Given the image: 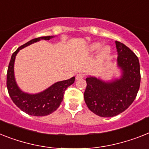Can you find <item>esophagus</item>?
<instances>
[{
    "label": "esophagus",
    "instance_id": "obj_1",
    "mask_svg": "<svg viewBox=\"0 0 149 149\" xmlns=\"http://www.w3.org/2000/svg\"><path fill=\"white\" fill-rule=\"evenodd\" d=\"M83 77H84V74H83V73H78V74H77V76H76V79H77V80L83 79Z\"/></svg>",
    "mask_w": 149,
    "mask_h": 149
}]
</instances>
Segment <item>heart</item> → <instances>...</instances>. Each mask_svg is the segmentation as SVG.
<instances>
[{
  "label": "heart",
  "mask_w": 149,
  "mask_h": 149,
  "mask_svg": "<svg viewBox=\"0 0 149 149\" xmlns=\"http://www.w3.org/2000/svg\"><path fill=\"white\" fill-rule=\"evenodd\" d=\"M102 45V43L100 42H93V43H90L88 46V50L89 52H94L95 50H97L100 46ZM111 53V47L109 45H103L102 46L100 49L99 51V56L101 58H105L106 56H108Z\"/></svg>",
  "instance_id": "1"
}]
</instances>
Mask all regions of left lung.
Instances as JSON below:
<instances>
[{"instance_id": "left-lung-1", "label": "left lung", "mask_w": 149, "mask_h": 149, "mask_svg": "<svg viewBox=\"0 0 149 149\" xmlns=\"http://www.w3.org/2000/svg\"><path fill=\"white\" fill-rule=\"evenodd\" d=\"M116 46L120 77L110 81L91 76L86 79V104L101 117H113L124 112L133 102L139 89L141 75L137 56L118 41H116Z\"/></svg>"}]
</instances>
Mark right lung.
Wrapping results in <instances>:
<instances>
[{
  "label": "right lung",
  "instance_id": "obj_1",
  "mask_svg": "<svg viewBox=\"0 0 149 149\" xmlns=\"http://www.w3.org/2000/svg\"><path fill=\"white\" fill-rule=\"evenodd\" d=\"M54 37L55 36H47L35 38L20 47L12 54L8 66L7 73L8 93L16 106L30 116H45L56 111L63 100V94L66 88L72 85L75 81V77H73L66 80L56 82L45 90L36 94L24 93L17 84L14 77V66L16 56L18 52L32 43L38 42L41 40H49Z\"/></svg>",
  "mask_w": 149,
  "mask_h": 149
}]
</instances>
